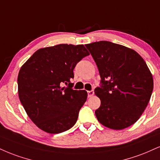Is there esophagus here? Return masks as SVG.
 <instances>
[{
	"label": "esophagus",
	"mask_w": 160,
	"mask_h": 160,
	"mask_svg": "<svg viewBox=\"0 0 160 160\" xmlns=\"http://www.w3.org/2000/svg\"><path fill=\"white\" fill-rule=\"evenodd\" d=\"M94 94H95V92H94L93 90H92V91H88V98L92 97V96L94 95Z\"/></svg>",
	"instance_id": "obj_1"
}]
</instances>
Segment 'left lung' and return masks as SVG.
Segmentation results:
<instances>
[{
    "label": "left lung",
    "mask_w": 160,
    "mask_h": 160,
    "mask_svg": "<svg viewBox=\"0 0 160 160\" xmlns=\"http://www.w3.org/2000/svg\"><path fill=\"white\" fill-rule=\"evenodd\" d=\"M98 68L102 85L95 89L101 100L98 122L112 130L136 123L149 103L153 76L143 58L124 45L101 41L86 45Z\"/></svg>",
    "instance_id": "obj_1"
}]
</instances>
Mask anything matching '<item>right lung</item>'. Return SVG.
<instances>
[{"label": "right lung", "mask_w": 160, "mask_h": 160, "mask_svg": "<svg viewBox=\"0 0 160 160\" xmlns=\"http://www.w3.org/2000/svg\"><path fill=\"white\" fill-rule=\"evenodd\" d=\"M89 55L83 45L60 44L38 49L21 67L18 92L29 118L52 134L72 128L87 99L85 90H74L75 65ZM65 84L68 88L62 87Z\"/></svg>", "instance_id": "right-lung-1"}]
</instances>
